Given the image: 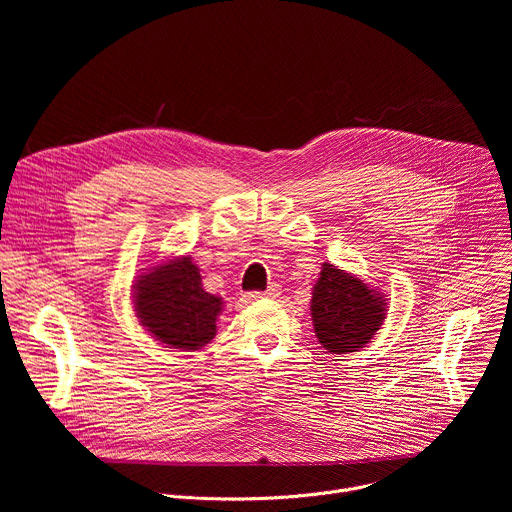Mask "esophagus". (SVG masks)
<instances>
[{"mask_svg": "<svg viewBox=\"0 0 512 512\" xmlns=\"http://www.w3.org/2000/svg\"><path fill=\"white\" fill-rule=\"evenodd\" d=\"M279 294H281V289H279V285L277 283H271L265 291H253L251 294V298L253 300H259V298H279Z\"/></svg>", "mask_w": 512, "mask_h": 512, "instance_id": "obj_1", "label": "esophagus"}]
</instances>
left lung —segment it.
I'll return each instance as SVG.
<instances>
[{"label": "left lung", "mask_w": 512, "mask_h": 512, "mask_svg": "<svg viewBox=\"0 0 512 512\" xmlns=\"http://www.w3.org/2000/svg\"><path fill=\"white\" fill-rule=\"evenodd\" d=\"M387 300L358 277L324 263L312 289L314 332L330 354L367 346L385 320Z\"/></svg>", "instance_id": "obj_1"}]
</instances>
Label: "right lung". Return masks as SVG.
Returning <instances> with one entry per match:
<instances>
[{"label": "right lung", "mask_w": 512, "mask_h": 512, "mask_svg": "<svg viewBox=\"0 0 512 512\" xmlns=\"http://www.w3.org/2000/svg\"><path fill=\"white\" fill-rule=\"evenodd\" d=\"M135 314L139 322L168 348L198 350L216 334L223 300L202 287L190 257L156 265L135 283Z\"/></svg>", "instance_id": "obj_1"}]
</instances>
